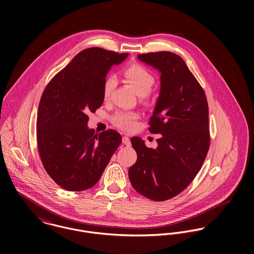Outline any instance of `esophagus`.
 I'll list each match as a JSON object with an SVG mask.
<instances>
[{
    "label": "esophagus",
    "mask_w": 254,
    "mask_h": 254,
    "mask_svg": "<svg viewBox=\"0 0 254 254\" xmlns=\"http://www.w3.org/2000/svg\"><path fill=\"white\" fill-rule=\"evenodd\" d=\"M122 143H123L124 145H130V144H131L130 138L127 137V136H123V138H122Z\"/></svg>",
    "instance_id": "34e87169"
}]
</instances>
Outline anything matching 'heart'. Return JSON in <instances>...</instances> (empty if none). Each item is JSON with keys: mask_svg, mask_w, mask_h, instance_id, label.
<instances>
[{"mask_svg": "<svg viewBox=\"0 0 254 254\" xmlns=\"http://www.w3.org/2000/svg\"><path fill=\"white\" fill-rule=\"evenodd\" d=\"M124 77L127 81L133 86L136 93L142 96V100L147 103L148 102V93L151 91L155 79L153 75L149 72L145 66L141 64H132L126 67L123 71ZM115 79L112 76H108L103 84V96L105 99H109L115 87ZM139 118V113L134 111H118L116 112L112 118V123L125 131L132 130L136 121Z\"/></svg>", "mask_w": 254, "mask_h": 254, "instance_id": "1", "label": "heart"}]
</instances>
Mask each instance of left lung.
Returning a JSON list of instances; mask_svg holds the SVG:
<instances>
[{
    "mask_svg": "<svg viewBox=\"0 0 254 254\" xmlns=\"http://www.w3.org/2000/svg\"><path fill=\"white\" fill-rule=\"evenodd\" d=\"M161 75L160 95L148 122L151 134H161L157 147L139 137L131 143L137 161L129 168L133 188L145 197L164 201L182 192L200 170L210 145L205 93L180 56L171 52L138 55Z\"/></svg>",
    "mask_w": 254,
    "mask_h": 254,
    "instance_id": "1",
    "label": "left lung"
}]
</instances>
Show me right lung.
Wrapping results in <instances>:
<instances>
[{"label":"right lung","instance_id":"add662e5","mask_svg":"<svg viewBox=\"0 0 254 254\" xmlns=\"http://www.w3.org/2000/svg\"><path fill=\"white\" fill-rule=\"evenodd\" d=\"M128 54L102 48L80 52L46 86L37 113V146L50 177L66 190L92 188L100 180L121 135L112 129L95 133L88 112L104 103L103 84L110 67Z\"/></svg>","mask_w":254,"mask_h":254}]
</instances>
